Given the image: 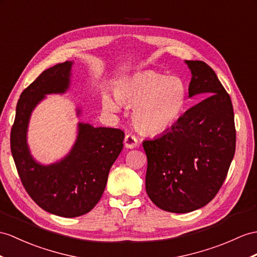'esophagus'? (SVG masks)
Masks as SVG:
<instances>
[{
    "mask_svg": "<svg viewBox=\"0 0 257 257\" xmlns=\"http://www.w3.org/2000/svg\"><path fill=\"white\" fill-rule=\"evenodd\" d=\"M137 139L133 134H126L124 139V145L126 148H134L137 145Z\"/></svg>",
    "mask_w": 257,
    "mask_h": 257,
    "instance_id": "34e87169",
    "label": "esophagus"
}]
</instances>
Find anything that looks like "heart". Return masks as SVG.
Segmentation results:
<instances>
[{
	"mask_svg": "<svg viewBox=\"0 0 257 257\" xmlns=\"http://www.w3.org/2000/svg\"><path fill=\"white\" fill-rule=\"evenodd\" d=\"M114 99L102 96L103 108L116 112L120 103L134 107L133 123L146 134L166 132L177 122L185 104V87L182 80L154 71L136 73L124 78L115 87Z\"/></svg>",
	"mask_w": 257,
	"mask_h": 257,
	"instance_id": "b5f03b06",
	"label": "heart"
}]
</instances>
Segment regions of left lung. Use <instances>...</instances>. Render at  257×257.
<instances>
[{
	"label": "left lung",
	"instance_id": "obj_1",
	"mask_svg": "<svg viewBox=\"0 0 257 257\" xmlns=\"http://www.w3.org/2000/svg\"><path fill=\"white\" fill-rule=\"evenodd\" d=\"M185 63L192 73L189 97L206 98L166 133L143 142L148 196L160 209L177 214L202 208L217 195L235 152L229 93L205 62Z\"/></svg>",
	"mask_w": 257,
	"mask_h": 257
}]
</instances>
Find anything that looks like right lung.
<instances>
[{"instance_id":"1","label":"right lung","mask_w":257,"mask_h":257,"mask_svg":"<svg viewBox=\"0 0 257 257\" xmlns=\"http://www.w3.org/2000/svg\"><path fill=\"white\" fill-rule=\"evenodd\" d=\"M72 64L66 61L43 71L22 92L11 130L12 155L25 190L43 210L66 218L87 214L100 201L124 140L120 128L78 123L77 140L65 158L49 166L34 160L27 145L30 114L45 95L67 90Z\"/></svg>"}]
</instances>
